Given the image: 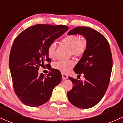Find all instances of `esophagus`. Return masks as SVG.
<instances>
[{"instance_id":"34e87169","label":"esophagus","mask_w":123,"mask_h":123,"mask_svg":"<svg viewBox=\"0 0 123 123\" xmlns=\"http://www.w3.org/2000/svg\"><path fill=\"white\" fill-rule=\"evenodd\" d=\"M62 78H63L64 80L67 79V78H68V76H67L66 74H63V73H62Z\"/></svg>"}]
</instances>
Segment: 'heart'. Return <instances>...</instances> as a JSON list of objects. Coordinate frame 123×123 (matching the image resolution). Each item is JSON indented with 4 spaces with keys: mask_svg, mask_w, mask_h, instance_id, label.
I'll use <instances>...</instances> for the list:
<instances>
[{
    "mask_svg": "<svg viewBox=\"0 0 123 123\" xmlns=\"http://www.w3.org/2000/svg\"><path fill=\"white\" fill-rule=\"evenodd\" d=\"M62 45L70 49V55L77 57H81L86 50L88 41L85 38L80 39L79 35L72 34L68 35L63 38L61 41ZM56 46L55 43H51L48 48V55L49 57L53 59L56 56ZM74 66V62L72 60H59L53 64V67L63 73H67Z\"/></svg>",
    "mask_w": 123,
    "mask_h": 123,
    "instance_id": "b5f03b06",
    "label": "heart"
}]
</instances>
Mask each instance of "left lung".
<instances>
[{
	"instance_id": "obj_1",
	"label": "left lung",
	"mask_w": 123,
	"mask_h": 123,
	"mask_svg": "<svg viewBox=\"0 0 123 123\" xmlns=\"http://www.w3.org/2000/svg\"><path fill=\"white\" fill-rule=\"evenodd\" d=\"M68 34L83 35L88 41V47L74 68L78 75L84 74L85 81L69 77L73 86L67 92V97L77 107L91 108L101 100L109 84L113 66L109 43L102 34L89 27H76Z\"/></svg>"
}]
</instances>
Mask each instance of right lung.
Instances as JSON below:
<instances>
[{"instance_id": "1", "label": "right lung", "mask_w": 123, "mask_h": 123, "mask_svg": "<svg viewBox=\"0 0 123 123\" xmlns=\"http://www.w3.org/2000/svg\"><path fill=\"white\" fill-rule=\"evenodd\" d=\"M68 30L64 25L37 24L22 31L14 41L10 70L15 93L25 105L37 107L46 103L53 88L61 82L59 70L51 69L44 76L38 74V70L45 61L51 62L48 55L49 45Z\"/></svg>"}]
</instances>
